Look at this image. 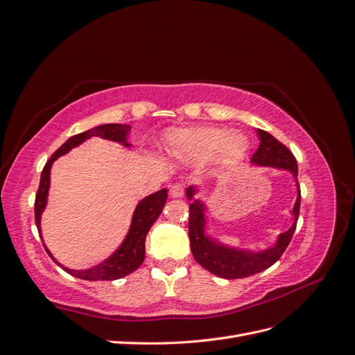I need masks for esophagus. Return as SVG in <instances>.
<instances>
[{
  "mask_svg": "<svg viewBox=\"0 0 355 355\" xmlns=\"http://www.w3.org/2000/svg\"><path fill=\"white\" fill-rule=\"evenodd\" d=\"M183 195H184V186L183 184L175 183V184L171 186V196L180 198V196H183Z\"/></svg>",
  "mask_w": 355,
  "mask_h": 355,
  "instance_id": "obj_1",
  "label": "esophagus"
}]
</instances>
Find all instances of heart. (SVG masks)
<instances>
[{
    "mask_svg": "<svg viewBox=\"0 0 355 355\" xmlns=\"http://www.w3.org/2000/svg\"><path fill=\"white\" fill-rule=\"evenodd\" d=\"M248 142L241 133H228L222 128H192L178 131L171 137V148L187 159L204 160L219 153L224 163L237 160L245 153Z\"/></svg>",
    "mask_w": 355,
    "mask_h": 355,
    "instance_id": "heart-1",
    "label": "heart"
}]
</instances>
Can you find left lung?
Wrapping results in <instances>:
<instances>
[{
    "label": "left lung",
    "mask_w": 355,
    "mask_h": 355,
    "mask_svg": "<svg viewBox=\"0 0 355 355\" xmlns=\"http://www.w3.org/2000/svg\"><path fill=\"white\" fill-rule=\"evenodd\" d=\"M260 136V145L257 151L254 153L251 162L260 166H274L279 169H287L292 172L298 186V196L293 205V225L287 232L278 236L275 246L268 248L261 252L252 251H241L236 248H228V246L220 245L219 242L213 241L209 236H205V207L201 201H192L189 204V239H191V248L195 260L200 265L207 269L211 274L227 279L245 278L259 272L270 268L274 263L282 257L283 252L289 246L292 236L296 228V220L300 215L301 205V191L298 184V164H296L295 155L289 151V148L283 145L274 136L269 135L265 130H257ZM195 195V189H187V198L192 200Z\"/></svg>",
    "instance_id": "8db88e82"
}]
</instances>
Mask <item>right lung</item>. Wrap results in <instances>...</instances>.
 Segmentation results:
<instances>
[{
	"label": "right lung",
	"mask_w": 355,
	"mask_h": 355,
	"mask_svg": "<svg viewBox=\"0 0 355 355\" xmlns=\"http://www.w3.org/2000/svg\"><path fill=\"white\" fill-rule=\"evenodd\" d=\"M130 130L131 127L125 125V123H105V125H98L92 130L85 131V133L69 137L59 148V150L49 157V160L46 162V164L42 169V174H40V183H39V189L35 200V220H36L39 236H42L40 234V215H42V211L46 205V196H48V189H49V171H51V164L54 163V160H57L60 155L66 154L69 150H72V148L78 146L81 142H85L86 139L92 136H100L103 139L114 140V142L130 146V144H127V135L130 133ZM166 198H168L166 189H162V191L144 198V200L137 204L133 215V220H131L130 232L125 237V241H123L122 245L119 246V250L114 251V254L110 255L109 259L94 268L85 269V270L68 269L63 265H60V263L53 257L51 252H49L46 246L44 245L45 251L48 252L49 257L57 263V265L62 266L63 270H66L68 274L77 278L87 279V282H100V279H103V282H112V279L125 277L131 274V272H135L144 263L146 234L150 232V228L153 227L154 222L160 216L164 204H166Z\"/></svg>",
	"instance_id": "1"
}]
</instances>
